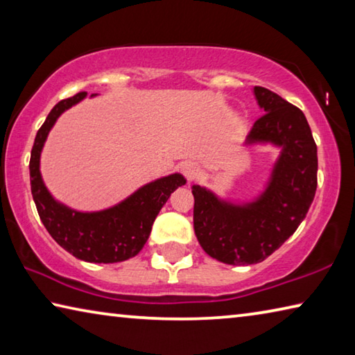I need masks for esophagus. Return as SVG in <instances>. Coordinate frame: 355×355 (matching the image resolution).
Here are the masks:
<instances>
[{
	"mask_svg": "<svg viewBox=\"0 0 355 355\" xmlns=\"http://www.w3.org/2000/svg\"><path fill=\"white\" fill-rule=\"evenodd\" d=\"M183 173H184V177L191 182V180H194L197 173H199V167H197L196 163H184L183 164Z\"/></svg>",
	"mask_w": 355,
	"mask_h": 355,
	"instance_id": "obj_1",
	"label": "esophagus"
}]
</instances>
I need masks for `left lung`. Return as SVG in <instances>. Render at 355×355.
Returning <instances> with one entry per match:
<instances>
[{
  "mask_svg": "<svg viewBox=\"0 0 355 355\" xmlns=\"http://www.w3.org/2000/svg\"><path fill=\"white\" fill-rule=\"evenodd\" d=\"M264 111L245 144H272L280 155L266 189L244 205L192 186L194 232L202 249L225 264H255L277 250L304 220L316 192L318 150L304 112L266 87H254Z\"/></svg>",
  "mask_w": 355,
  "mask_h": 355,
  "instance_id": "1",
  "label": "left lung"
}]
</instances>
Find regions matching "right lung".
Wrapping results in <instances>:
<instances>
[{
	"label": "right lung",
	"instance_id": "1",
	"mask_svg": "<svg viewBox=\"0 0 355 355\" xmlns=\"http://www.w3.org/2000/svg\"><path fill=\"white\" fill-rule=\"evenodd\" d=\"M86 95L87 92H80L59 101L35 135L29 159L31 192L42 224L62 249L89 263H119L139 254L159 209L186 180L180 173L158 178L144 184L116 207L94 213L75 211L53 199L39 169L42 148L58 117Z\"/></svg>",
	"mask_w": 355,
	"mask_h": 355
}]
</instances>
